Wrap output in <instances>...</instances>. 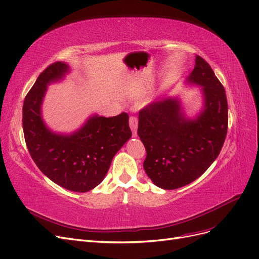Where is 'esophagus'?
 <instances>
[{
  "instance_id": "esophagus-1",
  "label": "esophagus",
  "mask_w": 259,
  "mask_h": 259,
  "mask_svg": "<svg viewBox=\"0 0 259 259\" xmlns=\"http://www.w3.org/2000/svg\"><path fill=\"white\" fill-rule=\"evenodd\" d=\"M130 126L133 133V136L136 137L137 136V127H138V118L137 117H131L130 118Z\"/></svg>"
}]
</instances>
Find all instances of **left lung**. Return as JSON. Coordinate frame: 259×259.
<instances>
[{
  "label": "left lung",
  "mask_w": 259,
  "mask_h": 259,
  "mask_svg": "<svg viewBox=\"0 0 259 259\" xmlns=\"http://www.w3.org/2000/svg\"><path fill=\"white\" fill-rule=\"evenodd\" d=\"M202 86L204 108L186 118L177 98L151 103L139 111L138 136L147 151L143 168L159 188L172 190L199 179L218 157L227 133L225 90L201 56L187 78Z\"/></svg>",
  "instance_id": "8db88e82"
}]
</instances>
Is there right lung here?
Masks as SVG:
<instances>
[{
    "label": "right lung",
    "mask_w": 259,
    "mask_h": 259,
    "mask_svg": "<svg viewBox=\"0 0 259 259\" xmlns=\"http://www.w3.org/2000/svg\"><path fill=\"white\" fill-rule=\"evenodd\" d=\"M68 72L69 66L61 61L41 72L23 103V133L30 156L46 177L68 190L87 192L104 180L132 131L128 115L122 112L111 118L92 116L70 135L52 132L41 106L48 85L63 79Z\"/></svg>",
    "instance_id": "add662e5"
}]
</instances>
